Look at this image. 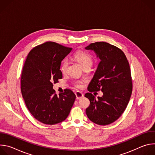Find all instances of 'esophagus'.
<instances>
[{
	"mask_svg": "<svg viewBox=\"0 0 155 155\" xmlns=\"http://www.w3.org/2000/svg\"><path fill=\"white\" fill-rule=\"evenodd\" d=\"M75 94L77 99H81V98H82L83 97V94L82 93H81L80 91H78Z\"/></svg>",
	"mask_w": 155,
	"mask_h": 155,
	"instance_id": "obj_1",
	"label": "esophagus"
}]
</instances>
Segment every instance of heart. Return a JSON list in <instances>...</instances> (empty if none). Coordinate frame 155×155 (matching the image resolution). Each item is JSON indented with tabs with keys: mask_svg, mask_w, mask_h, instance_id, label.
<instances>
[{
	"mask_svg": "<svg viewBox=\"0 0 155 155\" xmlns=\"http://www.w3.org/2000/svg\"><path fill=\"white\" fill-rule=\"evenodd\" d=\"M74 58L80 64L84 69L90 68L93 63V59L91 54L84 51H80L76 52L74 55ZM68 64L69 62L67 59H65L62 62L60 69L62 73H65L67 71ZM74 85L77 87H81L82 86V83L77 81L74 83Z\"/></svg>",
	"mask_w": 155,
	"mask_h": 155,
	"instance_id": "obj_1",
	"label": "heart"
}]
</instances>
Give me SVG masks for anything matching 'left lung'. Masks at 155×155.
Returning a JSON list of instances; mask_svg holds the SVG:
<instances>
[{"label": "left lung", "instance_id": "left-lung-1", "mask_svg": "<svg viewBox=\"0 0 155 155\" xmlns=\"http://www.w3.org/2000/svg\"><path fill=\"white\" fill-rule=\"evenodd\" d=\"M85 49L93 50L101 59L87 87L90 93L84 95L90 101L86 109V115L97 124H111L124 112L132 94L129 62L121 50L107 42L93 43ZM99 91L103 96L96 100L91 93Z\"/></svg>", "mask_w": 155, "mask_h": 155}]
</instances>
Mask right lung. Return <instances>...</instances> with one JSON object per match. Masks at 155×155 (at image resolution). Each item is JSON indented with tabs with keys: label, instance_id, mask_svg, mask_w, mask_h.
Instances as JSON below:
<instances>
[{
	"label": "right lung",
	"instance_id": "obj_1",
	"mask_svg": "<svg viewBox=\"0 0 155 155\" xmlns=\"http://www.w3.org/2000/svg\"><path fill=\"white\" fill-rule=\"evenodd\" d=\"M72 48L47 41L30 51L25 62L21 91L26 105L38 121L53 125L68 117L76 96L69 89L55 93L53 83L62 78L61 61Z\"/></svg>",
	"mask_w": 155,
	"mask_h": 155
}]
</instances>
